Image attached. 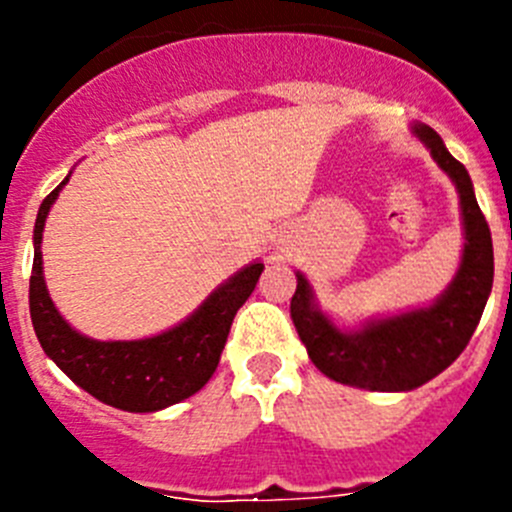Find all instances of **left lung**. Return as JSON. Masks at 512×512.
<instances>
[{"label":"left lung","mask_w":512,"mask_h":512,"mask_svg":"<svg viewBox=\"0 0 512 512\" xmlns=\"http://www.w3.org/2000/svg\"><path fill=\"white\" fill-rule=\"evenodd\" d=\"M415 135L431 148V156L459 189L467 243L446 295L423 310L369 323L359 333H343L312 305L310 284L302 274H297L289 305L312 364L325 377L361 390H415L454 364L479 325L495 277L490 225L479 210L467 169L446 151L433 128L415 125Z\"/></svg>","instance_id":"left-lung-1"}]
</instances>
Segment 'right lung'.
Returning a JSON list of instances; mask_svg holds the SVG:
<instances>
[{
  "label": "right lung",
  "instance_id": "obj_1",
  "mask_svg": "<svg viewBox=\"0 0 512 512\" xmlns=\"http://www.w3.org/2000/svg\"><path fill=\"white\" fill-rule=\"evenodd\" d=\"M69 176L43 200L35 220V259L30 277V318L40 346L81 390L128 413H153L202 390L220 364L235 312L251 297L264 264H251L182 325L143 341H92L71 328L53 307L43 282L45 215Z\"/></svg>",
  "mask_w": 512,
  "mask_h": 512
}]
</instances>
